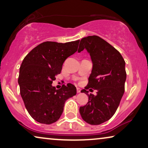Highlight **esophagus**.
<instances>
[{"label": "esophagus", "mask_w": 148, "mask_h": 148, "mask_svg": "<svg viewBox=\"0 0 148 148\" xmlns=\"http://www.w3.org/2000/svg\"><path fill=\"white\" fill-rule=\"evenodd\" d=\"M77 93L81 92V89L79 88H77Z\"/></svg>", "instance_id": "34e87169"}]
</instances>
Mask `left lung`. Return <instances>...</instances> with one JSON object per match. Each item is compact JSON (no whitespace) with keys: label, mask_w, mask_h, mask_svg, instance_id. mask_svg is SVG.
I'll list each match as a JSON object with an SVG mask.
<instances>
[{"label":"left lung","mask_w":148,"mask_h":148,"mask_svg":"<svg viewBox=\"0 0 148 148\" xmlns=\"http://www.w3.org/2000/svg\"><path fill=\"white\" fill-rule=\"evenodd\" d=\"M86 49L92 62V70L85 88L97 90L96 96H88L86 105L81 106L83 120L88 124L100 125L108 121L116 112L125 92L127 74L125 62L118 50L102 38L90 36L81 40L78 52ZM92 89H90V90Z\"/></svg>","instance_id":"left-lung-1"}]
</instances>
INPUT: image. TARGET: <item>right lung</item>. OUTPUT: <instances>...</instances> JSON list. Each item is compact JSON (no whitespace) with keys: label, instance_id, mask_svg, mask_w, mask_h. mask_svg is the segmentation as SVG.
Wrapping results in <instances>:
<instances>
[{"label":"right lung","instance_id":"obj_1","mask_svg":"<svg viewBox=\"0 0 148 148\" xmlns=\"http://www.w3.org/2000/svg\"><path fill=\"white\" fill-rule=\"evenodd\" d=\"M79 43V40L64 44L45 42L24 58L18 78L20 94L27 112L38 123L50 125L57 121L66 100L76 95L71 84L62 85L59 90L52 84L64 60L77 50Z\"/></svg>","mask_w":148,"mask_h":148}]
</instances>
